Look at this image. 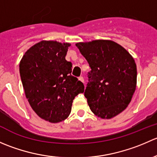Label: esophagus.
<instances>
[{
  "mask_svg": "<svg viewBox=\"0 0 157 157\" xmlns=\"http://www.w3.org/2000/svg\"><path fill=\"white\" fill-rule=\"evenodd\" d=\"M78 79H79V80H80V81H81L82 83H84V79H83V77H80Z\"/></svg>",
  "mask_w": 157,
  "mask_h": 157,
  "instance_id": "1",
  "label": "esophagus"
}]
</instances>
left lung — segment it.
I'll return each instance as SVG.
<instances>
[{"label": "left lung", "instance_id": "1", "mask_svg": "<svg viewBox=\"0 0 157 157\" xmlns=\"http://www.w3.org/2000/svg\"><path fill=\"white\" fill-rule=\"evenodd\" d=\"M91 68L84 96L96 116L110 119L131 102L137 85V65L121 45L112 40L78 42Z\"/></svg>", "mask_w": 157, "mask_h": 157}]
</instances>
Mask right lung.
Here are the masks:
<instances>
[{
	"label": "right lung",
	"instance_id": "right-lung-1",
	"mask_svg": "<svg viewBox=\"0 0 157 157\" xmlns=\"http://www.w3.org/2000/svg\"><path fill=\"white\" fill-rule=\"evenodd\" d=\"M67 42L42 40L25 52L20 74L29 105L41 118L51 123L65 120L76 96L84 85L71 75L72 64L65 59Z\"/></svg>",
	"mask_w": 157,
	"mask_h": 157
}]
</instances>
